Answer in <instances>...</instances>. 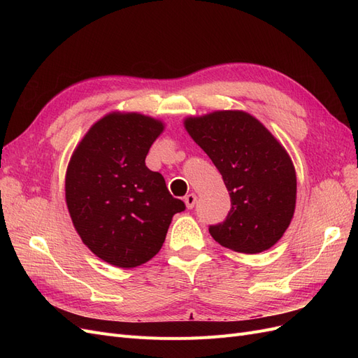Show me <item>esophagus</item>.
<instances>
[{"instance_id":"obj_1","label":"esophagus","mask_w":358,"mask_h":358,"mask_svg":"<svg viewBox=\"0 0 358 358\" xmlns=\"http://www.w3.org/2000/svg\"><path fill=\"white\" fill-rule=\"evenodd\" d=\"M196 201H197L196 194H188V196L185 197V204H187L188 209H192L194 206H196Z\"/></svg>"}]
</instances>
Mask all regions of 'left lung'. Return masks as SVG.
I'll list each match as a JSON object with an SVG mask.
<instances>
[{"mask_svg": "<svg viewBox=\"0 0 358 358\" xmlns=\"http://www.w3.org/2000/svg\"><path fill=\"white\" fill-rule=\"evenodd\" d=\"M185 128L220 170L231 199L225 221L209 227L210 236L236 252L272 248L296 209V170L284 146L242 110L187 117Z\"/></svg>", "mask_w": 358, "mask_h": 358, "instance_id": "1", "label": "left lung"}]
</instances>
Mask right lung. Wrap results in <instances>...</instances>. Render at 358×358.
<instances>
[{
    "label": "right lung",
    "instance_id": "obj_1",
    "mask_svg": "<svg viewBox=\"0 0 358 358\" xmlns=\"http://www.w3.org/2000/svg\"><path fill=\"white\" fill-rule=\"evenodd\" d=\"M164 129L158 119L113 112L96 121L74 149L66 201L82 242L103 262L131 268L166 241L173 215L185 210L146 155Z\"/></svg>",
    "mask_w": 358,
    "mask_h": 358
}]
</instances>
